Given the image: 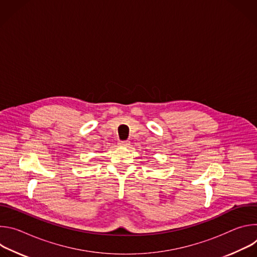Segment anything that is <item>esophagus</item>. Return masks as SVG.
Masks as SVG:
<instances>
[{
    "label": "esophagus",
    "instance_id": "1",
    "mask_svg": "<svg viewBox=\"0 0 257 257\" xmlns=\"http://www.w3.org/2000/svg\"><path fill=\"white\" fill-rule=\"evenodd\" d=\"M129 144H130V142L127 141V140H121V141H119V145H120V146H125V148H126V146H128Z\"/></svg>",
    "mask_w": 257,
    "mask_h": 257
}]
</instances>
